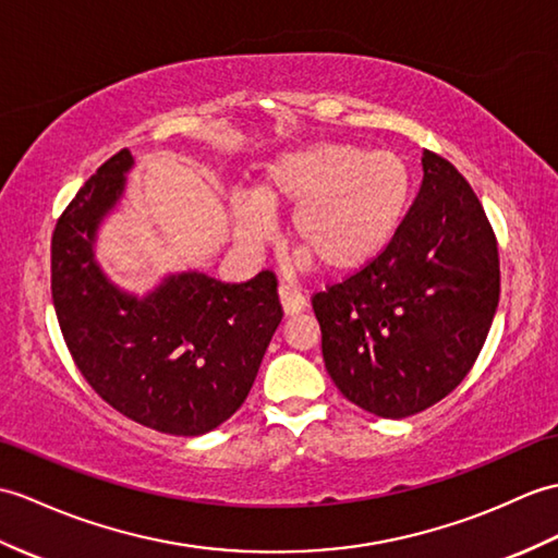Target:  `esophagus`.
I'll return each instance as SVG.
<instances>
[{"mask_svg": "<svg viewBox=\"0 0 558 558\" xmlns=\"http://www.w3.org/2000/svg\"><path fill=\"white\" fill-rule=\"evenodd\" d=\"M278 296H280V304H282V311L288 316H294V314H302V311L306 308V296L294 288V284L290 282H280L278 288Z\"/></svg>", "mask_w": 558, "mask_h": 558, "instance_id": "34e87169", "label": "esophagus"}]
</instances>
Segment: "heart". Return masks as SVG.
<instances>
[{"instance_id": "1", "label": "heart", "mask_w": 558, "mask_h": 558, "mask_svg": "<svg viewBox=\"0 0 558 558\" xmlns=\"http://www.w3.org/2000/svg\"><path fill=\"white\" fill-rule=\"evenodd\" d=\"M411 199L413 173L399 154L311 142L266 161L254 194H235L230 214L244 242H264L270 214L294 211V247L330 276H352L390 247Z\"/></svg>"}]
</instances>
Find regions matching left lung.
<instances>
[{
    "instance_id": "8db88e82",
    "label": "left lung",
    "mask_w": 558,
    "mask_h": 558,
    "mask_svg": "<svg viewBox=\"0 0 558 558\" xmlns=\"http://www.w3.org/2000/svg\"><path fill=\"white\" fill-rule=\"evenodd\" d=\"M323 361L368 413L407 418L469 375L499 304L497 238L454 166L423 151V183L375 262L311 296Z\"/></svg>"
}]
</instances>
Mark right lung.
Here are the masks:
<instances>
[{
	"label": "right lung",
	"instance_id": "add662e5",
	"mask_svg": "<svg viewBox=\"0 0 558 558\" xmlns=\"http://www.w3.org/2000/svg\"><path fill=\"white\" fill-rule=\"evenodd\" d=\"M128 149L104 161L63 209L51 235V300L87 385L125 418L166 435H204L228 421L282 320L278 278L247 282L168 276L137 300L95 262L99 220L121 199Z\"/></svg>",
	"mask_w": 558,
	"mask_h": 558
}]
</instances>
